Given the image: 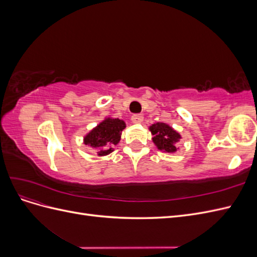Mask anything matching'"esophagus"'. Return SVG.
I'll return each mask as SVG.
<instances>
[{
	"label": "esophagus",
	"instance_id": "34e87169",
	"mask_svg": "<svg viewBox=\"0 0 257 257\" xmlns=\"http://www.w3.org/2000/svg\"><path fill=\"white\" fill-rule=\"evenodd\" d=\"M144 120V115L141 113H136L134 115H132V122L133 123H142Z\"/></svg>",
	"mask_w": 257,
	"mask_h": 257
}]
</instances>
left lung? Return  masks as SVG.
I'll list each match as a JSON object with an SVG mask.
<instances>
[{
	"label": "left lung",
	"instance_id": "8db88e82",
	"mask_svg": "<svg viewBox=\"0 0 257 257\" xmlns=\"http://www.w3.org/2000/svg\"><path fill=\"white\" fill-rule=\"evenodd\" d=\"M153 135L152 141L158 149L168 153H174L177 151L176 144L180 141L181 136L179 133L165 123L158 122L149 127Z\"/></svg>",
	"mask_w": 257,
	"mask_h": 257
}]
</instances>
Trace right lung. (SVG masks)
<instances>
[{"instance_id":"add662e5","label":"right lung","mask_w":257,"mask_h":257,"mask_svg":"<svg viewBox=\"0 0 257 257\" xmlns=\"http://www.w3.org/2000/svg\"><path fill=\"white\" fill-rule=\"evenodd\" d=\"M125 123L120 119L106 118L89 134L84 136L83 143L97 150V154L103 157L113 151V146L118 145Z\"/></svg>"}]
</instances>
